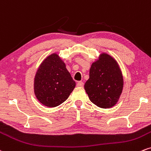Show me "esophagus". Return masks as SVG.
I'll use <instances>...</instances> for the list:
<instances>
[{
  "mask_svg": "<svg viewBox=\"0 0 151 151\" xmlns=\"http://www.w3.org/2000/svg\"><path fill=\"white\" fill-rule=\"evenodd\" d=\"M83 83L82 81H78V82L77 83V87H83Z\"/></svg>",
  "mask_w": 151,
  "mask_h": 151,
  "instance_id": "esophagus-1",
  "label": "esophagus"
}]
</instances>
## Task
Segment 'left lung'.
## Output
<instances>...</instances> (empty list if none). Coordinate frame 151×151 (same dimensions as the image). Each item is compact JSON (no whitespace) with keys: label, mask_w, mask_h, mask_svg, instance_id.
Listing matches in <instances>:
<instances>
[{"label":"left lung","mask_w":151,"mask_h":151,"mask_svg":"<svg viewBox=\"0 0 151 151\" xmlns=\"http://www.w3.org/2000/svg\"><path fill=\"white\" fill-rule=\"evenodd\" d=\"M123 87V76L118 63L110 55L102 53L92 63L90 78L85 83L90 100L100 108H110L117 103Z\"/></svg>","instance_id":"8db88e82"}]
</instances>
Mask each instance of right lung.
Returning a JSON list of instances; mask_svg holds the SVG:
<instances>
[{"instance_id": "add662e5", "label": "right lung", "mask_w": 151, "mask_h": 151, "mask_svg": "<svg viewBox=\"0 0 151 151\" xmlns=\"http://www.w3.org/2000/svg\"><path fill=\"white\" fill-rule=\"evenodd\" d=\"M75 87L76 82L65 63L56 53L42 62L34 81L35 96L48 107H57L65 102Z\"/></svg>"}]
</instances>
